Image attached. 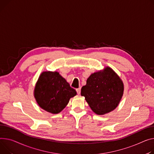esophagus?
<instances>
[{
  "label": "esophagus",
  "mask_w": 154,
  "mask_h": 154,
  "mask_svg": "<svg viewBox=\"0 0 154 154\" xmlns=\"http://www.w3.org/2000/svg\"><path fill=\"white\" fill-rule=\"evenodd\" d=\"M76 91H77V94L80 95V92H81V88H77V89H76Z\"/></svg>",
  "instance_id": "esophagus-1"
}]
</instances>
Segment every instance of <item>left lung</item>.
Segmentation results:
<instances>
[{"mask_svg": "<svg viewBox=\"0 0 154 154\" xmlns=\"http://www.w3.org/2000/svg\"><path fill=\"white\" fill-rule=\"evenodd\" d=\"M122 82L109 67L92 74L81 89V95L97 115H105L115 109L123 95Z\"/></svg>", "mask_w": 154, "mask_h": 154, "instance_id": "left-lung-1", "label": "left lung"}]
</instances>
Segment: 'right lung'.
Here are the masks:
<instances>
[{"label":"right lung","mask_w":154,"mask_h":154,"mask_svg":"<svg viewBox=\"0 0 154 154\" xmlns=\"http://www.w3.org/2000/svg\"><path fill=\"white\" fill-rule=\"evenodd\" d=\"M77 92L57 72H44L35 88V97L39 106L48 112L59 113Z\"/></svg>","instance_id":"right-lung-1"}]
</instances>
